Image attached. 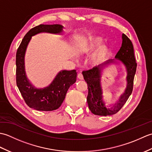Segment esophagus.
<instances>
[{
    "instance_id": "obj_1",
    "label": "esophagus",
    "mask_w": 152,
    "mask_h": 152,
    "mask_svg": "<svg viewBox=\"0 0 152 152\" xmlns=\"http://www.w3.org/2000/svg\"><path fill=\"white\" fill-rule=\"evenodd\" d=\"M78 78L80 79V80H83V74H82V73H79L78 74Z\"/></svg>"
}]
</instances>
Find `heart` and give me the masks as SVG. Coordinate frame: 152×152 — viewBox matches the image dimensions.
<instances>
[{"mask_svg": "<svg viewBox=\"0 0 152 152\" xmlns=\"http://www.w3.org/2000/svg\"><path fill=\"white\" fill-rule=\"evenodd\" d=\"M103 39L100 37L91 36L85 38L79 45V50L82 53L89 54L100 46ZM110 48L106 45H102L91 56V61L93 63H99L104 61L109 53Z\"/></svg>", "mask_w": 152, "mask_h": 152, "instance_id": "heart-1", "label": "heart"}]
</instances>
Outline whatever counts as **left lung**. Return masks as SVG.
Returning a JSON list of instances; mask_svg holds the SVG:
<instances>
[{"mask_svg": "<svg viewBox=\"0 0 152 152\" xmlns=\"http://www.w3.org/2000/svg\"><path fill=\"white\" fill-rule=\"evenodd\" d=\"M115 58L122 63L127 71V87L125 92L121 95L119 101L111 108H106L102 100V90L100 84V74L104 68L109 64L116 62L115 59H109L92 69L83 71L82 74L88 88L87 96L89 108L95 115H112L117 113L131 95L133 89L134 77L136 73L137 64L134 57L133 45L125 34H122V44Z\"/></svg>", "mask_w": 152, "mask_h": 152, "instance_id": "left-lung-1", "label": "left lung"}]
</instances>
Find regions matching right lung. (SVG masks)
Returning a JSON list of instances; mask_svg holds the SVG:
<instances>
[{
	"label": "right lung",
	"mask_w": 152,
	"mask_h": 152,
	"mask_svg": "<svg viewBox=\"0 0 152 152\" xmlns=\"http://www.w3.org/2000/svg\"><path fill=\"white\" fill-rule=\"evenodd\" d=\"M61 25H39L28 32L23 38L16 53V83L26 104L40 111H52L62 104L68 89L76 81V70H61L48 87L35 88L28 82L25 70V55L32 37L40 33L62 34Z\"/></svg>",
	"instance_id": "add662e5"
}]
</instances>
